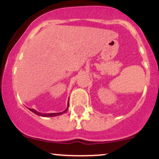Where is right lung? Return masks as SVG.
<instances>
[{"mask_svg":"<svg viewBox=\"0 0 159 159\" xmlns=\"http://www.w3.org/2000/svg\"><path fill=\"white\" fill-rule=\"evenodd\" d=\"M68 107H69V103H68V106H67V108L66 109L65 111H63V112H60V113H52V114H43V113H39L38 112V111H36V110H34V109H31V108H29L30 109V111H32L33 113H34V114L38 115V116H46V117H48V116H58V115H61L62 114H64V113L66 112V111L68 110Z\"/></svg>","mask_w":159,"mask_h":159,"instance_id":"right-lung-1","label":"right lung"}]
</instances>
